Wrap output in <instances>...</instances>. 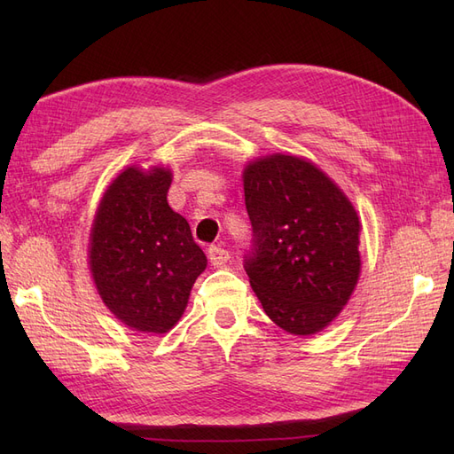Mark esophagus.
I'll return each instance as SVG.
<instances>
[{
    "instance_id": "esophagus-1",
    "label": "esophagus",
    "mask_w": 454,
    "mask_h": 454,
    "mask_svg": "<svg viewBox=\"0 0 454 454\" xmlns=\"http://www.w3.org/2000/svg\"><path fill=\"white\" fill-rule=\"evenodd\" d=\"M208 259L214 267H223L229 261V252L225 248H222V246H210Z\"/></svg>"
}]
</instances>
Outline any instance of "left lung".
Segmentation results:
<instances>
[{"mask_svg":"<svg viewBox=\"0 0 454 454\" xmlns=\"http://www.w3.org/2000/svg\"><path fill=\"white\" fill-rule=\"evenodd\" d=\"M252 246L244 269L269 318L312 335L347 305L360 274L354 206L312 162L257 159L244 170Z\"/></svg>","mask_w":454,"mask_h":454,"instance_id":"1","label":"left lung"}]
</instances>
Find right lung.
Returning <instances> with one entry per match:
<instances>
[{
  "label": "right lung",
  "instance_id": "add662e5",
  "mask_svg": "<svg viewBox=\"0 0 454 454\" xmlns=\"http://www.w3.org/2000/svg\"><path fill=\"white\" fill-rule=\"evenodd\" d=\"M172 176L121 172L94 217L90 270L107 309L129 327L164 333L180 320L206 255L167 200Z\"/></svg>",
  "mask_w": 454,
  "mask_h": 454
}]
</instances>
